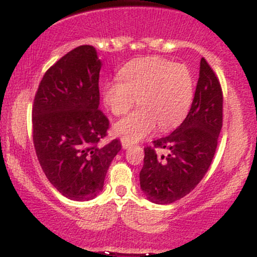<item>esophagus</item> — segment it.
<instances>
[{"label": "esophagus", "mask_w": 257, "mask_h": 257, "mask_svg": "<svg viewBox=\"0 0 257 257\" xmlns=\"http://www.w3.org/2000/svg\"><path fill=\"white\" fill-rule=\"evenodd\" d=\"M120 143H122V147L124 150H126V149H128V147L132 146V144L128 143V141H125V140H122V141H120Z\"/></svg>", "instance_id": "1"}]
</instances>
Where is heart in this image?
I'll return each mask as SVG.
<instances>
[{"instance_id":"b5f03b06","label":"heart","mask_w":257,"mask_h":257,"mask_svg":"<svg viewBox=\"0 0 257 257\" xmlns=\"http://www.w3.org/2000/svg\"><path fill=\"white\" fill-rule=\"evenodd\" d=\"M122 79L101 85L102 101L111 113L119 116L138 104L140 107L113 125L117 137L128 143L143 140L155 131L175 128L190 110L193 77L181 64L157 57L129 61L119 71Z\"/></svg>"}]
</instances>
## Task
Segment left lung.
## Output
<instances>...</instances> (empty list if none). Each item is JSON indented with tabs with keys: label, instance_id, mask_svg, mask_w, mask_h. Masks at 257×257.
Masks as SVG:
<instances>
[{
	"label": "left lung",
	"instance_id": "obj_1",
	"mask_svg": "<svg viewBox=\"0 0 257 257\" xmlns=\"http://www.w3.org/2000/svg\"><path fill=\"white\" fill-rule=\"evenodd\" d=\"M222 90L216 75L200 59L199 78L190 112L168 137L145 147L140 187L156 204L176 202L199 184L213 162L222 128ZM164 148L168 155L155 150Z\"/></svg>",
	"mask_w": 257,
	"mask_h": 257
}]
</instances>
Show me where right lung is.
<instances>
[{
    "label": "right lung",
    "mask_w": 257,
    "mask_h": 257,
    "mask_svg": "<svg viewBox=\"0 0 257 257\" xmlns=\"http://www.w3.org/2000/svg\"><path fill=\"white\" fill-rule=\"evenodd\" d=\"M101 60L93 46H79L49 67L32 107V138L47 179L66 198L93 199L102 191L119 140L101 146L108 129L99 110Z\"/></svg>",
    "instance_id": "obj_1"
}]
</instances>
